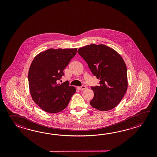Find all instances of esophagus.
Listing matches in <instances>:
<instances>
[{"mask_svg": "<svg viewBox=\"0 0 157 157\" xmlns=\"http://www.w3.org/2000/svg\"><path fill=\"white\" fill-rule=\"evenodd\" d=\"M77 88H78V89H79V90L83 91V90H85V89H86V87L85 86V85H82V86H81L77 87Z\"/></svg>", "mask_w": 157, "mask_h": 157, "instance_id": "obj_1", "label": "esophagus"}]
</instances>
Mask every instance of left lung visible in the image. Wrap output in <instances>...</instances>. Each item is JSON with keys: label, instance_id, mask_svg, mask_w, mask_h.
Here are the masks:
<instances>
[{"label": "left lung", "instance_id": "8db88e82", "mask_svg": "<svg viewBox=\"0 0 157 157\" xmlns=\"http://www.w3.org/2000/svg\"><path fill=\"white\" fill-rule=\"evenodd\" d=\"M77 53L86 61L99 85L91 86V107L101 111L110 110L122 99L127 89V67L123 58L113 49L105 45L90 44Z\"/></svg>", "mask_w": 157, "mask_h": 157}]
</instances>
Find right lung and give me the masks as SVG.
Returning <instances> with one entry per match:
<instances>
[{
	"mask_svg": "<svg viewBox=\"0 0 157 157\" xmlns=\"http://www.w3.org/2000/svg\"><path fill=\"white\" fill-rule=\"evenodd\" d=\"M76 52L77 48L49 49L37 54L31 64L28 75L31 95L48 113H56L64 109L76 91L66 82L57 83Z\"/></svg>",
	"mask_w": 157,
	"mask_h": 157,
	"instance_id": "obj_1",
	"label": "right lung"
}]
</instances>
